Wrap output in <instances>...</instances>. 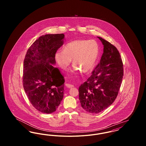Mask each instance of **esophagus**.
Instances as JSON below:
<instances>
[{
    "mask_svg": "<svg viewBox=\"0 0 146 146\" xmlns=\"http://www.w3.org/2000/svg\"><path fill=\"white\" fill-rule=\"evenodd\" d=\"M66 86L68 88H72L74 87V85H72V84H66Z\"/></svg>",
    "mask_w": 146,
    "mask_h": 146,
    "instance_id": "34e87169",
    "label": "esophagus"
}]
</instances>
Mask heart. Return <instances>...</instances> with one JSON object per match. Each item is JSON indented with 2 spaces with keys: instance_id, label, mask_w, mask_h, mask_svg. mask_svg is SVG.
Returning a JSON list of instances; mask_svg holds the SVG:
<instances>
[{
  "instance_id": "heart-1",
  "label": "heart",
  "mask_w": 146,
  "mask_h": 146,
  "mask_svg": "<svg viewBox=\"0 0 146 146\" xmlns=\"http://www.w3.org/2000/svg\"><path fill=\"white\" fill-rule=\"evenodd\" d=\"M99 46L94 40H76L67 44L62 50H58L55 60L58 66L66 70L73 59V73L82 70L84 73L93 70L99 55Z\"/></svg>"
}]
</instances>
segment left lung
<instances>
[{
	"mask_svg": "<svg viewBox=\"0 0 146 146\" xmlns=\"http://www.w3.org/2000/svg\"><path fill=\"white\" fill-rule=\"evenodd\" d=\"M97 38L104 45V53L91 76L79 88L81 106L91 113H100L114 102L124 74L123 61L117 49L110 42Z\"/></svg>",
	"mask_w": 146,
	"mask_h": 146,
	"instance_id": "left-lung-1",
	"label": "left lung"
}]
</instances>
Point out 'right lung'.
<instances>
[{"mask_svg":"<svg viewBox=\"0 0 146 146\" xmlns=\"http://www.w3.org/2000/svg\"><path fill=\"white\" fill-rule=\"evenodd\" d=\"M64 38L63 34L42 35L29 48L24 60V90L31 104L43 113L56 111L63 97L64 77L53 64Z\"/></svg>","mask_w":146,"mask_h":146,"instance_id":"right-lung-1","label":"right lung"}]
</instances>
